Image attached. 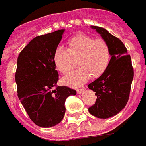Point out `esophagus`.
<instances>
[{"instance_id": "esophagus-1", "label": "esophagus", "mask_w": 146, "mask_h": 146, "mask_svg": "<svg viewBox=\"0 0 146 146\" xmlns=\"http://www.w3.org/2000/svg\"><path fill=\"white\" fill-rule=\"evenodd\" d=\"M85 90H86V89H85V88H82V89H76V91H77V92L78 93V94H80V93H82V92H83Z\"/></svg>"}]
</instances>
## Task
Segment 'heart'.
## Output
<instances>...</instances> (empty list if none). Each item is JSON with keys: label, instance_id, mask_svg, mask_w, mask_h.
<instances>
[{"label": "heart", "instance_id": "obj_1", "mask_svg": "<svg viewBox=\"0 0 146 146\" xmlns=\"http://www.w3.org/2000/svg\"><path fill=\"white\" fill-rule=\"evenodd\" d=\"M67 47H57L53 60L58 72L68 74L76 66L79 69L63 78L64 83L77 87L89 80L100 77L111 59L110 46L105 40L94 39L86 34H77L66 42Z\"/></svg>", "mask_w": 146, "mask_h": 146}]
</instances>
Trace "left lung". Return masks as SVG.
<instances>
[{"label":"left lung","mask_w":146,"mask_h":146,"mask_svg":"<svg viewBox=\"0 0 146 146\" xmlns=\"http://www.w3.org/2000/svg\"><path fill=\"white\" fill-rule=\"evenodd\" d=\"M91 28L100 34L108 43L111 59L104 74L88 86L97 96L94 105L89 112L98 118L106 119L117 114L124 109L129 99L131 86L134 77L131 56L120 39L105 29L95 25Z\"/></svg>","instance_id":"obj_1"}]
</instances>
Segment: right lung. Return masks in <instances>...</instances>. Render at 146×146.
Here are the masks:
<instances>
[{"label": "right lung", "mask_w": 146, "mask_h": 146, "mask_svg": "<svg viewBox=\"0 0 146 146\" xmlns=\"http://www.w3.org/2000/svg\"><path fill=\"white\" fill-rule=\"evenodd\" d=\"M64 29L35 37L19 54L15 82L18 97L34 124L42 127L55 126L62 121L64 103L76 91L57 86L59 75L53 56Z\"/></svg>", "instance_id": "add662e5"}]
</instances>
